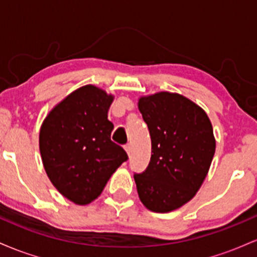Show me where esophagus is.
Returning a JSON list of instances; mask_svg holds the SVG:
<instances>
[{
	"mask_svg": "<svg viewBox=\"0 0 257 257\" xmlns=\"http://www.w3.org/2000/svg\"><path fill=\"white\" fill-rule=\"evenodd\" d=\"M125 151H126V153H128V156H131V153H132V145H131V144L125 145Z\"/></svg>",
	"mask_w": 257,
	"mask_h": 257,
	"instance_id": "1",
	"label": "esophagus"
}]
</instances>
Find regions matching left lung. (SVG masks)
I'll list each match as a JSON object with an SVG mask.
<instances>
[{"label": "left lung", "mask_w": 257, "mask_h": 257, "mask_svg": "<svg viewBox=\"0 0 257 257\" xmlns=\"http://www.w3.org/2000/svg\"><path fill=\"white\" fill-rule=\"evenodd\" d=\"M139 110L151 137V159L134 174L143 204L155 213L175 210L194 197L215 153L213 125L198 105L180 94L141 98Z\"/></svg>", "instance_id": "8db88e82"}]
</instances>
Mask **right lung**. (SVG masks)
<instances>
[{
  "mask_svg": "<svg viewBox=\"0 0 257 257\" xmlns=\"http://www.w3.org/2000/svg\"><path fill=\"white\" fill-rule=\"evenodd\" d=\"M112 96L84 85L66 96L44 119L40 151L44 169L58 191L76 204L98 198L128 155L111 140L107 119Z\"/></svg>",
  "mask_w": 257,
  "mask_h": 257,
  "instance_id": "obj_1",
  "label": "right lung"
}]
</instances>
